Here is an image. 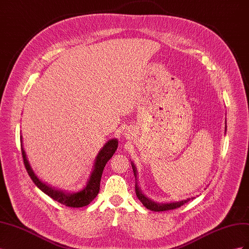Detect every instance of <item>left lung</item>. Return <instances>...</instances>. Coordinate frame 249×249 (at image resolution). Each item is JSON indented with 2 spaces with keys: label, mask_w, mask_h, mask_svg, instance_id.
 I'll return each instance as SVG.
<instances>
[{
  "label": "left lung",
  "mask_w": 249,
  "mask_h": 249,
  "mask_svg": "<svg viewBox=\"0 0 249 249\" xmlns=\"http://www.w3.org/2000/svg\"><path fill=\"white\" fill-rule=\"evenodd\" d=\"M133 167V171H134V175L136 177V169H135L134 165H132ZM135 191H136V195L137 197L139 198V200L143 203V206H144L146 209L150 210V211H155V212H163V211H169V210H175L178 209L179 207H182L183 205H185L186 202H188L190 200V198H188L186 200H182V201H178V202H170V203H157L153 200L148 199L146 196L142 194V192L139 190L138 186L136 185L135 187Z\"/></svg>",
  "instance_id": "obj_1"
}]
</instances>
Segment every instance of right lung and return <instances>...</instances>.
I'll return each instance as SVG.
<instances>
[{"mask_svg":"<svg viewBox=\"0 0 249 249\" xmlns=\"http://www.w3.org/2000/svg\"><path fill=\"white\" fill-rule=\"evenodd\" d=\"M117 145H118V141L116 139L109 140L106 144H105V146L100 150L99 155L96 157L93 171L91 172V176L89 178L86 187L77 193H65L63 191L55 190L53 189L52 187H49L46 184L40 182L39 178L34 175L31 166H30V164L27 160V156L24 150V147H22V144H21V155H22V159H24L25 167L28 171V175L30 176V178H31L34 184L38 187L42 192L49 195L51 198L60 203H62V205L66 207L81 208V207H85L89 205V203L96 197V195L99 194L101 178H102L105 165L107 164V162L111 159L112 156L114 155L115 150L117 149Z\"/></svg>","mask_w":249,"mask_h":249,"instance_id":"1","label":"right lung"}]
</instances>
